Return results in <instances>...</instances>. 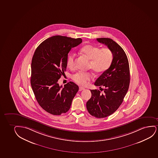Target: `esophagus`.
<instances>
[{
  "label": "esophagus",
  "instance_id": "obj_1",
  "mask_svg": "<svg viewBox=\"0 0 158 158\" xmlns=\"http://www.w3.org/2000/svg\"><path fill=\"white\" fill-rule=\"evenodd\" d=\"M85 90V88H83V87H80V88H79V91H81L82 90Z\"/></svg>",
  "mask_w": 158,
  "mask_h": 158
}]
</instances>
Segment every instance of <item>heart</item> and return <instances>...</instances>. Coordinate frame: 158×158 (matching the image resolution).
<instances>
[{
	"label": "heart",
	"instance_id": "1",
	"mask_svg": "<svg viewBox=\"0 0 158 158\" xmlns=\"http://www.w3.org/2000/svg\"><path fill=\"white\" fill-rule=\"evenodd\" d=\"M80 52L90 60L89 68L96 74H101L107 70L113 61V53L108 48H100L92 45H86L81 48ZM75 57L74 53L68 55L66 61L68 68H74ZM92 78V75L90 72H77L72 76V79L81 85H85Z\"/></svg>",
	"mask_w": 158,
	"mask_h": 158
}]
</instances>
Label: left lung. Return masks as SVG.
<instances>
[{"label":"left lung","instance_id":"obj_1","mask_svg":"<svg viewBox=\"0 0 158 158\" xmlns=\"http://www.w3.org/2000/svg\"><path fill=\"white\" fill-rule=\"evenodd\" d=\"M97 40L112 51L113 58L110 68L94 83L104 92L90 90L92 96L86 102V108L92 116L104 118L115 112L123 101L130 84V70L126 53L118 43L110 38H97Z\"/></svg>","mask_w":158,"mask_h":158}]
</instances>
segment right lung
<instances>
[{"instance_id":"1","label":"right lung","mask_w":158,"mask_h":158,"mask_svg":"<svg viewBox=\"0 0 158 158\" xmlns=\"http://www.w3.org/2000/svg\"><path fill=\"white\" fill-rule=\"evenodd\" d=\"M82 42L81 38L52 36L37 48L31 61L30 83L36 100L43 110L59 115L68 111L78 86L69 82L58 83L67 68L66 61L71 48Z\"/></svg>"}]
</instances>
